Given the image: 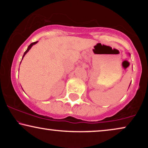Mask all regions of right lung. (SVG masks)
Masks as SVG:
<instances>
[{
	"instance_id": "right-lung-1",
	"label": "right lung",
	"mask_w": 148,
	"mask_h": 148,
	"mask_svg": "<svg viewBox=\"0 0 148 148\" xmlns=\"http://www.w3.org/2000/svg\"><path fill=\"white\" fill-rule=\"evenodd\" d=\"M36 43H37V42H33V43H32L31 44H30V45H29V46H28L27 49V50H26V51H25V52H24V54H23V56L25 55V54H26V53H27V52L28 51H29V50L30 49V48H32V46H33V45H34V44H36Z\"/></svg>"
}]
</instances>
